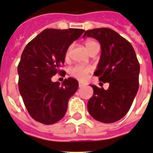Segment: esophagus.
Listing matches in <instances>:
<instances>
[{"instance_id":"esophagus-1","label":"esophagus","mask_w":153,"mask_h":153,"mask_svg":"<svg viewBox=\"0 0 153 153\" xmlns=\"http://www.w3.org/2000/svg\"><path fill=\"white\" fill-rule=\"evenodd\" d=\"M85 85V84L84 83H82V82H79V86L80 87V88H82V87H83Z\"/></svg>"}]
</instances>
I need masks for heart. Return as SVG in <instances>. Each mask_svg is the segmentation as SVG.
I'll return each mask as SVG.
<instances>
[{
	"label": "heart",
	"instance_id": "1",
	"mask_svg": "<svg viewBox=\"0 0 153 153\" xmlns=\"http://www.w3.org/2000/svg\"><path fill=\"white\" fill-rule=\"evenodd\" d=\"M98 43L96 41L92 40V39H88L85 41V45L86 47L87 51H89L92 47L97 45ZM71 50V46L68 48L66 51V57H68L70 51ZM92 71V67L90 66H84V65H75L73 68L70 69V74L71 76H73L75 79H79L80 81H84L88 78V74Z\"/></svg>",
	"mask_w": 153,
	"mask_h": 153
}]
</instances>
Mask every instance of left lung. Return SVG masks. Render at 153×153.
Returning a JSON list of instances; mask_svg holds the SVG:
<instances>
[{
    "instance_id": "8db88e82",
    "label": "left lung",
    "mask_w": 153,
    "mask_h": 153,
    "mask_svg": "<svg viewBox=\"0 0 153 153\" xmlns=\"http://www.w3.org/2000/svg\"><path fill=\"white\" fill-rule=\"evenodd\" d=\"M85 36L100 43L101 57L94 74L110 84L106 90L91 85L93 95L88 102V113L102 123L116 122L126 115L138 92L139 63L131 44L113 29H90Z\"/></svg>"
}]
</instances>
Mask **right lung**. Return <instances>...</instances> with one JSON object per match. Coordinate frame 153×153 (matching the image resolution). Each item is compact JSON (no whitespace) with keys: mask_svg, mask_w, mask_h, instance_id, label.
Returning <instances> with one entry per match:
<instances>
[{"mask_svg":"<svg viewBox=\"0 0 153 153\" xmlns=\"http://www.w3.org/2000/svg\"><path fill=\"white\" fill-rule=\"evenodd\" d=\"M84 32L47 29L24 49L18 66L19 92L30 116L38 122L55 124L66 114L69 99L79 88V82L68 78L61 85L53 82L51 78L64 72L60 68L67 50Z\"/></svg>","mask_w":153,"mask_h":153,"instance_id":"add662e5","label":"right lung"}]
</instances>
